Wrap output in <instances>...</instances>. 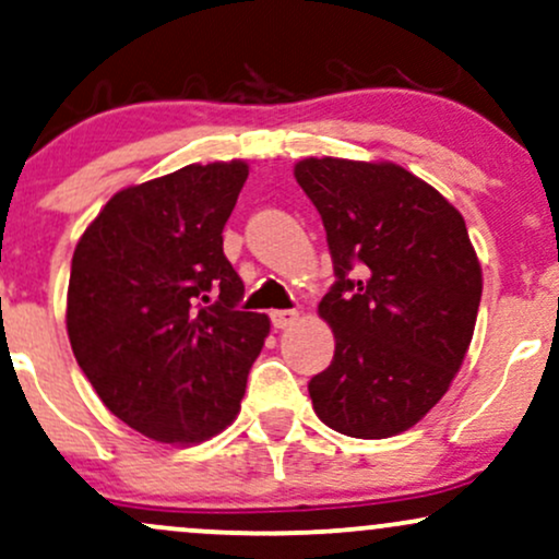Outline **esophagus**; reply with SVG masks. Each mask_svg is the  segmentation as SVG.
Here are the masks:
<instances>
[{"mask_svg":"<svg viewBox=\"0 0 559 559\" xmlns=\"http://www.w3.org/2000/svg\"><path fill=\"white\" fill-rule=\"evenodd\" d=\"M297 318H299L297 310H273L271 312V320H273L275 329H288V325L297 323Z\"/></svg>","mask_w":559,"mask_h":559,"instance_id":"esophagus-1","label":"esophagus"}]
</instances>
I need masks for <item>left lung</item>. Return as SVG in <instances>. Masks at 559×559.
<instances>
[{
	"label": "left lung",
	"mask_w": 559,
	"mask_h": 559,
	"mask_svg": "<svg viewBox=\"0 0 559 559\" xmlns=\"http://www.w3.org/2000/svg\"><path fill=\"white\" fill-rule=\"evenodd\" d=\"M316 204L336 281L318 312L336 349L307 383L318 418L355 439L415 426L465 360L480 265L465 221L394 163L307 157L294 168Z\"/></svg>",
	"instance_id": "8db88e82"
}]
</instances>
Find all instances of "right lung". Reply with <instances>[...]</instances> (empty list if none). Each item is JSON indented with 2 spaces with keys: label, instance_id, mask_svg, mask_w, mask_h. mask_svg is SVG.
<instances>
[{
  "label": "right lung",
  "instance_id": "right-lung-1",
  "mask_svg": "<svg viewBox=\"0 0 559 559\" xmlns=\"http://www.w3.org/2000/svg\"><path fill=\"white\" fill-rule=\"evenodd\" d=\"M249 168L186 165L128 186L83 230L68 286V336L112 415L163 444L230 426L271 320L239 310L243 284L223 228Z\"/></svg>",
  "mask_w": 559,
  "mask_h": 559
}]
</instances>
